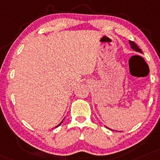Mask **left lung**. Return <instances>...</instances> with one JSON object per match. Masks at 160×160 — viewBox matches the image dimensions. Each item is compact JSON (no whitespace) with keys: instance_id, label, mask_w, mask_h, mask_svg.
I'll return each instance as SVG.
<instances>
[{"instance_id":"1","label":"left lung","mask_w":160,"mask_h":160,"mask_svg":"<svg viewBox=\"0 0 160 160\" xmlns=\"http://www.w3.org/2000/svg\"><path fill=\"white\" fill-rule=\"evenodd\" d=\"M129 43H130V47H131V48H132V50H134V51H136V52H138V53H142V50L140 49L138 47L137 45H136L135 42H132V41H129ZM105 127H106V126H105ZM106 128H107V127H106ZM108 129H109V128H108ZM109 130H111V129H109Z\"/></svg>"}]
</instances>
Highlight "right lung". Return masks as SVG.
<instances>
[{
	"mask_svg": "<svg viewBox=\"0 0 160 160\" xmlns=\"http://www.w3.org/2000/svg\"><path fill=\"white\" fill-rule=\"evenodd\" d=\"M62 122H63V120H62V122H60V123H59V124H58V125H57V126H56V127H55V128H57V127H59V125H60V124H62Z\"/></svg>",
	"mask_w": 160,
	"mask_h": 160,
	"instance_id": "1",
	"label": "right lung"
}]
</instances>
